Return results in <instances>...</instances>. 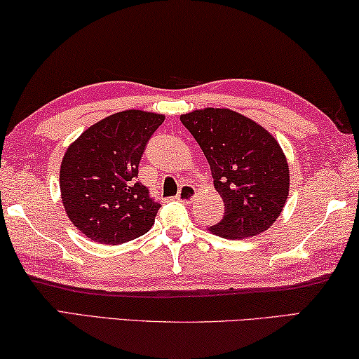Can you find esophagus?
<instances>
[{"label":"esophagus","instance_id":"esophagus-1","mask_svg":"<svg viewBox=\"0 0 359 359\" xmlns=\"http://www.w3.org/2000/svg\"><path fill=\"white\" fill-rule=\"evenodd\" d=\"M196 196V189L190 184H184L180 187L179 190V195H177V200L182 203H190L193 198Z\"/></svg>","mask_w":359,"mask_h":359}]
</instances>
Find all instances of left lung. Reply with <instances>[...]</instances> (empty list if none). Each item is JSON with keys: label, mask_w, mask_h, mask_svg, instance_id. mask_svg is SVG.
Wrapping results in <instances>:
<instances>
[{"label": "left lung", "mask_w": 359, "mask_h": 359, "mask_svg": "<svg viewBox=\"0 0 359 359\" xmlns=\"http://www.w3.org/2000/svg\"><path fill=\"white\" fill-rule=\"evenodd\" d=\"M206 156L224 217L209 231L243 240L269 230L289 195L287 159L276 139L251 118L230 108H203L180 115Z\"/></svg>", "instance_id": "8db88e82"}]
</instances>
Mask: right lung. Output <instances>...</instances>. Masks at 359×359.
<instances>
[{
	"label": "right lung",
	"mask_w": 359,
	"mask_h": 359,
	"mask_svg": "<svg viewBox=\"0 0 359 359\" xmlns=\"http://www.w3.org/2000/svg\"><path fill=\"white\" fill-rule=\"evenodd\" d=\"M164 115L124 110L100 119L68 147L60 196L68 219L89 240L121 244L149 231L159 204L137 182L142 153Z\"/></svg>",
	"instance_id": "add662e5"
}]
</instances>
